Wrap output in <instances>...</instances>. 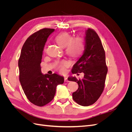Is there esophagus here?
<instances>
[{"label": "esophagus", "mask_w": 132, "mask_h": 132, "mask_svg": "<svg viewBox=\"0 0 132 132\" xmlns=\"http://www.w3.org/2000/svg\"><path fill=\"white\" fill-rule=\"evenodd\" d=\"M64 81L65 82H69V81L68 80V78H67V77H64Z\"/></svg>", "instance_id": "34e87169"}]
</instances>
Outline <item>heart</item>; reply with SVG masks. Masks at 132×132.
I'll return each mask as SVG.
<instances>
[{
	"mask_svg": "<svg viewBox=\"0 0 132 132\" xmlns=\"http://www.w3.org/2000/svg\"><path fill=\"white\" fill-rule=\"evenodd\" d=\"M55 41L58 45L63 48L65 47L67 54L72 58H78L82 54L85 50L84 39L81 37L73 38L70 34L64 32L58 35L55 37ZM69 65V63L66 60L58 62L57 64V68L63 73L65 68Z\"/></svg>",
	"mask_w": 132,
	"mask_h": 132,
	"instance_id": "heart-1",
	"label": "heart"
}]
</instances>
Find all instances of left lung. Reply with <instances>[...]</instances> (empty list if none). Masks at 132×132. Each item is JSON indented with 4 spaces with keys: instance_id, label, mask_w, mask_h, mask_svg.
Returning a JSON list of instances; mask_svg holds the SVG:
<instances>
[{
    "instance_id": "left-lung-1",
    "label": "left lung",
    "mask_w": 132,
    "mask_h": 132,
    "mask_svg": "<svg viewBox=\"0 0 132 132\" xmlns=\"http://www.w3.org/2000/svg\"><path fill=\"white\" fill-rule=\"evenodd\" d=\"M85 39L83 54L71 70L73 74L84 73V78L69 77L68 80L78 84V90L73 93L74 100L80 105L88 106L97 100L104 90L108 69L105 50L95 31L88 28Z\"/></svg>"
}]
</instances>
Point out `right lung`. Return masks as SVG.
<instances>
[{"instance_id":"add662e5","label":"right lung","mask_w":132,"mask_h":132,"mask_svg":"<svg viewBox=\"0 0 132 132\" xmlns=\"http://www.w3.org/2000/svg\"><path fill=\"white\" fill-rule=\"evenodd\" d=\"M54 31L45 28L30 36L22 47L18 62L19 80L22 90L28 100L38 106H45L52 100L57 86L64 82L62 76L41 73L40 64L44 47Z\"/></svg>"}]
</instances>
